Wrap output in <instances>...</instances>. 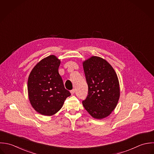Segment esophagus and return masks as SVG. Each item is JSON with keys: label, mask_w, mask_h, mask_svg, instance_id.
Wrapping results in <instances>:
<instances>
[{"label": "esophagus", "mask_w": 154, "mask_h": 154, "mask_svg": "<svg viewBox=\"0 0 154 154\" xmlns=\"http://www.w3.org/2000/svg\"><path fill=\"white\" fill-rule=\"evenodd\" d=\"M75 89H73V90H72L70 91V93H71L72 95V94H73L75 93Z\"/></svg>", "instance_id": "esophagus-1"}]
</instances>
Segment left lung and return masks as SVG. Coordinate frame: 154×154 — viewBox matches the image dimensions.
Returning <instances> with one entry per match:
<instances>
[{
	"label": "left lung",
	"instance_id": "left-lung-1",
	"mask_svg": "<svg viewBox=\"0 0 154 154\" xmlns=\"http://www.w3.org/2000/svg\"><path fill=\"white\" fill-rule=\"evenodd\" d=\"M88 93L82 104L94 118L109 116L118 102L120 90L117 75L112 66L101 57L93 56L83 62Z\"/></svg>",
	"mask_w": 154,
	"mask_h": 154
}]
</instances>
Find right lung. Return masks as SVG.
Masks as SVG:
<instances>
[{"mask_svg": "<svg viewBox=\"0 0 154 154\" xmlns=\"http://www.w3.org/2000/svg\"><path fill=\"white\" fill-rule=\"evenodd\" d=\"M60 60L50 55L40 61L32 69L28 79L30 102L38 113L47 116L56 113L66 99L71 95L64 86L58 73Z\"/></svg>", "mask_w": 154, "mask_h": 154, "instance_id": "obj_1", "label": "right lung"}]
</instances>
